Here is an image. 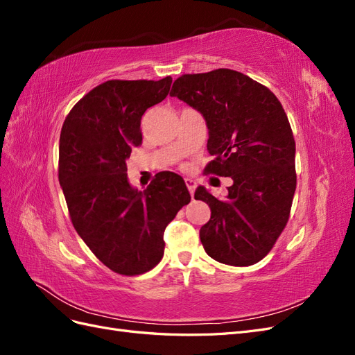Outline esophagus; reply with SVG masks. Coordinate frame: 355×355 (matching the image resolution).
<instances>
[{
  "mask_svg": "<svg viewBox=\"0 0 355 355\" xmlns=\"http://www.w3.org/2000/svg\"><path fill=\"white\" fill-rule=\"evenodd\" d=\"M185 184H187V187H188V189H189L191 197H194V191H196V188H197V182H196L194 179H185Z\"/></svg>",
  "mask_w": 355,
  "mask_h": 355,
  "instance_id": "obj_1",
  "label": "esophagus"
}]
</instances>
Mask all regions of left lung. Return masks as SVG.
Here are the masks:
<instances>
[{
	"label": "left lung",
	"mask_w": 355,
	"mask_h": 355,
	"mask_svg": "<svg viewBox=\"0 0 355 355\" xmlns=\"http://www.w3.org/2000/svg\"><path fill=\"white\" fill-rule=\"evenodd\" d=\"M176 96L206 120V173L232 179L225 198L198 187L196 200L211 210L200 230L214 261L249 266L270 253L288 220L296 189V145L283 106L265 85L232 69L179 77Z\"/></svg>",
	"instance_id": "8db88e82"
}]
</instances>
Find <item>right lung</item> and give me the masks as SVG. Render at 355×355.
<instances>
[{
  "mask_svg": "<svg viewBox=\"0 0 355 355\" xmlns=\"http://www.w3.org/2000/svg\"><path fill=\"white\" fill-rule=\"evenodd\" d=\"M171 77L111 80L75 103L62 125L59 182L75 231L121 275L144 274L164 254V230L191 201L182 176L159 171L139 191L125 161L142 144L145 111L166 99Z\"/></svg>",
  "mask_w": 355,
  "mask_h": 355,
  "instance_id": "1",
  "label": "right lung"
}]
</instances>
